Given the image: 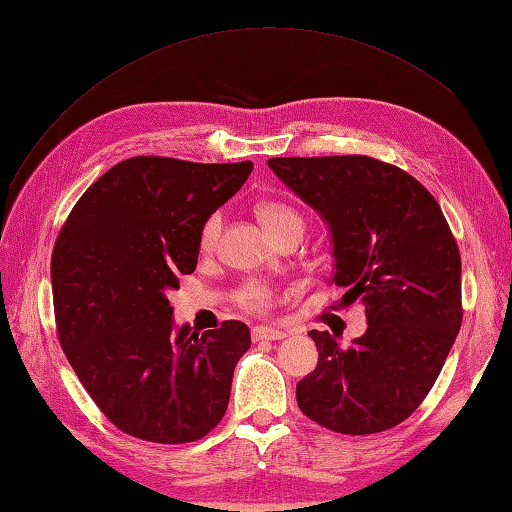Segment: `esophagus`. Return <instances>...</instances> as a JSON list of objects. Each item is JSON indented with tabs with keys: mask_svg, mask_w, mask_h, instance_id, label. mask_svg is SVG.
Wrapping results in <instances>:
<instances>
[{
	"mask_svg": "<svg viewBox=\"0 0 512 512\" xmlns=\"http://www.w3.org/2000/svg\"><path fill=\"white\" fill-rule=\"evenodd\" d=\"M281 339H286V332L270 328V325H259V328H253V341H281Z\"/></svg>",
	"mask_w": 512,
	"mask_h": 512,
	"instance_id": "34e87169",
	"label": "esophagus"
}]
</instances>
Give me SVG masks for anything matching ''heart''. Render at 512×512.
<instances>
[{
	"mask_svg": "<svg viewBox=\"0 0 512 512\" xmlns=\"http://www.w3.org/2000/svg\"><path fill=\"white\" fill-rule=\"evenodd\" d=\"M259 222H262L270 233L277 237L299 231L303 233V215L286 202L279 200H264L257 204L255 209ZM222 233V213H213L209 220L204 222L202 231H200V246L202 250H211L217 244V237ZM237 301L242 303L246 310L253 312H262L266 310L270 303H273V290H270L262 281H246V284L239 288L237 292Z\"/></svg>",
	"mask_w": 512,
	"mask_h": 512,
	"instance_id": "heart-1",
	"label": "heart"
}]
</instances>
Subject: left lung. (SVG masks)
Here are the masks:
<instances>
[{
  "label": "left lung",
  "instance_id": "left-lung-1",
  "mask_svg": "<svg viewBox=\"0 0 512 512\" xmlns=\"http://www.w3.org/2000/svg\"><path fill=\"white\" fill-rule=\"evenodd\" d=\"M268 167L328 224L330 281L367 319L350 347L308 332L319 363L299 380V409L347 436L396 427L429 394L462 325L460 250L440 204L407 171L369 156L270 158Z\"/></svg>",
  "mask_w": 512,
  "mask_h": 512
}]
</instances>
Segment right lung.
<instances>
[{"label": "right lung", "mask_w": 512, "mask_h": 512, "mask_svg": "<svg viewBox=\"0 0 512 512\" xmlns=\"http://www.w3.org/2000/svg\"><path fill=\"white\" fill-rule=\"evenodd\" d=\"M250 171V160L129 158L81 195L61 228L50 264L59 341L92 400L129 436L193 442L226 413L248 325L176 328L167 292L198 266L204 222Z\"/></svg>", "instance_id": "right-lung-1"}]
</instances>
